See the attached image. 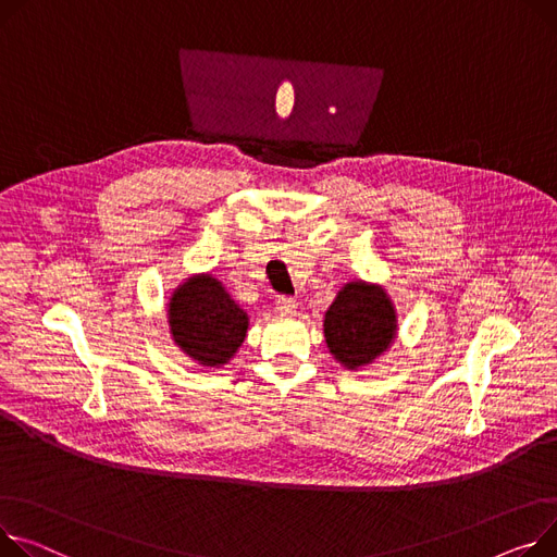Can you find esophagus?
Listing matches in <instances>:
<instances>
[{
    "mask_svg": "<svg viewBox=\"0 0 557 557\" xmlns=\"http://www.w3.org/2000/svg\"><path fill=\"white\" fill-rule=\"evenodd\" d=\"M275 309L290 315V313H295V309H298V302H295V298H288V295H280L275 302Z\"/></svg>",
    "mask_w": 557,
    "mask_h": 557,
    "instance_id": "obj_1",
    "label": "esophagus"
}]
</instances>
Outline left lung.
Instances as JSON below:
<instances>
[{"instance_id":"obj_1","label":"left lung","mask_w":557,"mask_h":557,"mask_svg":"<svg viewBox=\"0 0 557 557\" xmlns=\"http://www.w3.org/2000/svg\"><path fill=\"white\" fill-rule=\"evenodd\" d=\"M396 336V313L381 286L351 282L343 286L324 315L329 351L347 369H358L387 351Z\"/></svg>"}]
</instances>
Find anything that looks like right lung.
Instances as JSON below:
<instances>
[{
    "label": "right lung",
    "mask_w": 557,
    "mask_h": 557,
    "mask_svg": "<svg viewBox=\"0 0 557 557\" xmlns=\"http://www.w3.org/2000/svg\"><path fill=\"white\" fill-rule=\"evenodd\" d=\"M168 315L174 343L206 367L228 362L246 338L248 315L210 275L183 282L170 298Z\"/></svg>",
    "instance_id": "1"
}]
</instances>
